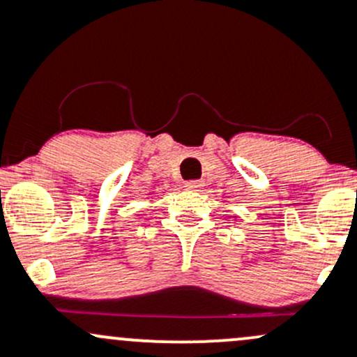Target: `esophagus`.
<instances>
[{
	"label": "esophagus",
	"mask_w": 357,
	"mask_h": 357,
	"mask_svg": "<svg viewBox=\"0 0 357 357\" xmlns=\"http://www.w3.org/2000/svg\"><path fill=\"white\" fill-rule=\"evenodd\" d=\"M202 186H204V183H202V181H197V179H193V181H186V183H185V188H188V190H195V191L200 190Z\"/></svg>",
	"instance_id": "esophagus-1"
}]
</instances>
